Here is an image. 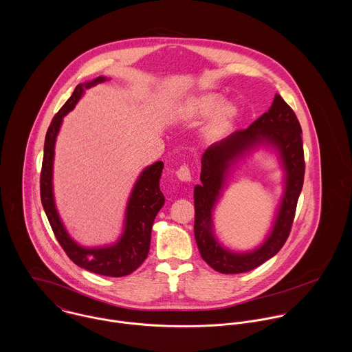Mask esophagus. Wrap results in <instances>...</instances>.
Masks as SVG:
<instances>
[{
	"mask_svg": "<svg viewBox=\"0 0 352 352\" xmlns=\"http://www.w3.org/2000/svg\"><path fill=\"white\" fill-rule=\"evenodd\" d=\"M176 175L182 182H191V169L188 165H182L176 170Z\"/></svg>",
	"mask_w": 352,
	"mask_h": 352,
	"instance_id": "1",
	"label": "esophagus"
}]
</instances>
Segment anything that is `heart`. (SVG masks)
<instances>
[{
  "label": "heart",
  "instance_id": "b5f03b06",
  "mask_svg": "<svg viewBox=\"0 0 352 352\" xmlns=\"http://www.w3.org/2000/svg\"><path fill=\"white\" fill-rule=\"evenodd\" d=\"M222 101H223L222 96L217 94H206L197 98L195 100L191 101L186 108V113L191 118L207 116L212 113L217 107L219 108L214 113V116L211 118L210 123L207 124L206 135L208 138H218L219 135H222L230 127L237 113V109L234 105L232 104L221 105Z\"/></svg>",
  "mask_w": 352,
  "mask_h": 352
}]
</instances>
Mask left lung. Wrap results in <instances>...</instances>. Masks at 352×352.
<instances>
[{"mask_svg":"<svg viewBox=\"0 0 352 352\" xmlns=\"http://www.w3.org/2000/svg\"><path fill=\"white\" fill-rule=\"evenodd\" d=\"M267 140L281 151L287 169V190L276 226L267 241L256 252L232 254L223 250L212 236L210 210L217 199L230 162L253 143ZM305 176L302 129L293 108L275 95L271 108L245 130L207 148L201 155V186L195 187L194 233L203 260L221 274L248 272L275 256L285 245L296 217Z\"/></svg>","mask_w":352,"mask_h":352,"instance_id":"left-lung-1","label":"left lung"}]
</instances>
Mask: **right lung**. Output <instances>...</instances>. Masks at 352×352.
Masks as SVG:
<instances>
[{
	"label": "right lung",
	"mask_w": 352,
	"mask_h": 352,
	"mask_svg": "<svg viewBox=\"0 0 352 352\" xmlns=\"http://www.w3.org/2000/svg\"><path fill=\"white\" fill-rule=\"evenodd\" d=\"M104 80V77H98L91 82L77 85L70 99L52 118L45 140V154L41 170V199L59 245L74 264L99 275L120 278L134 272L148 257L151 248V226L165 201L160 190V177L164 168L162 161L154 162L140 176L127 206L124 233L118 244L108 248L87 250L77 245L67 236L55 210L51 183L54 145L62 118L74 108L82 96L84 89L102 82Z\"/></svg>",
	"instance_id": "obj_1"
}]
</instances>
